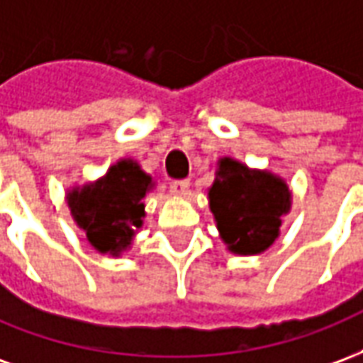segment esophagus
<instances>
[{"mask_svg":"<svg viewBox=\"0 0 363 363\" xmlns=\"http://www.w3.org/2000/svg\"><path fill=\"white\" fill-rule=\"evenodd\" d=\"M171 192L174 196H189L190 192V182L189 181H173L171 182Z\"/></svg>","mask_w":363,"mask_h":363,"instance_id":"esophagus-1","label":"esophagus"}]
</instances>
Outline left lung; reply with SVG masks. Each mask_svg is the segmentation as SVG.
Masks as SVG:
<instances>
[{
    "label": "left lung",
    "mask_w": 363,
    "mask_h": 363,
    "mask_svg": "<svg viewBox=\"0 0 363 363\" xmlns=\"http://www.w3.org/2000/svg\"><path fill=\"white\" fill-rule=\"evenodd\" d=\"M210 212L221 241L233 255H260L280 237L281 218L291 210L288 182L270 171L221 157L208 189Z\"/></svg>",
    "instance_id": "obj_1"
}]
</instances>
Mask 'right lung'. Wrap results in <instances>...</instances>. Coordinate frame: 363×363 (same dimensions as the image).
<instances>
[{
	"label": "right lung",
	"mask_w": 363,
	"mask_h": 363,
	"mask_svg": "<svg viewBox=\"0 0 363 363\" xmlns=\"http://www.w3.org/2000/svg\"><path fill=\"white\" fill-rule=\"evenodd\" d=\"M151 174L134 159H120L95 182L67 190L66 200L77 228L101 255L118 259L143 225V198L153 189Z\"/></svg>",
	"instance_id": "1"
}]
</instances>
